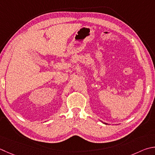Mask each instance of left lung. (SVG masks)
I'll use <instances>...</instances> for the list:
<instances>
[{
    "mask_svg": "<svg viewBox=\"0 0 155 155\" xmlns=\"http://www.w3.org/2000/svg\"><path fill=\"white\" fill-rule=\"evenodd\" d=\"M105 124H106V123H105Z\"/></svg>",
    "mask_w": 155,
    "mask_h": 155,
    "instance_id": "8db88e82",
    "label": "left lung"
}]
</instances>
